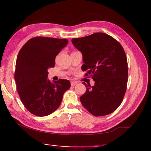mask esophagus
Returning a JSON list of instances; mask_svg holds the SVG:
<instances>
[{"label": "esophagus", "mask_w": 151, "mask_h": 151, "mask_svg": "<svg viewBox=\"0 0 151 151\" xmlns=\"http://www.w3.org/2000/svg\"><path fill=\"white\" fill-rule=\"evenodd\" d=\"M76 85H78V82L74 81H71V85L72 86H76Z\"/></svg>", "instance_id": "obj_1"}]
</instances>
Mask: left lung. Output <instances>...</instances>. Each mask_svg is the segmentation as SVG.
I'll list each match as a JSON object with an SVG mask.
<instances>
[{
	"label": "left lung",
	"mask_w": 151,
	"mask_h": 151,
	"mask_svg": "<svg viewBox=\"0 0 151 151\" xmlns=\"http://www.w3.org/2000/svg\"><path fill=\"white\" fill-rule=\"evenodd\" d=\"M81 52L84 64L95 81L94 86L83 83L86 92L80 97L85 108L94 116L113 113L122 103L128 82V63L122 45L111 36L103 32L72 40Z\"/></svg>",
	"instance_id": "1"
}]
</instances>
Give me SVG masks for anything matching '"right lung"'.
Returning <instances> with one entry per match:
<instances>
[{"label": "right lung", "mask_w": 151, "mask_h": 151, "mask_svg": "<svg viewBox=\"0 0 151 151\" xmlns=\"http://www.w3.org/2000/svg\"><path fill=\"white\" fill-rule=\"evenodd\" d=\"M68 43L67 39L38 36L27 41L18 53L14 75L17 93L33 115L51 114L70 87L67 79L51 82L47 79L48 68L55 66V57Z\"/></svg>", "instance_id": "1"}]
</instances>
